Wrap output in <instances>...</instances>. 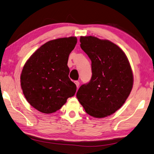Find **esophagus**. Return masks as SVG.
<instances>
[{
  "mask_svg": "<svg viewBox=\"0 0 154 154\" xmlns=\"http://www.w3.org/2000/svg\"><path fill=\"white\" fill-rule=\"evenodd\" d=\"M75 84H76V86H77V88L79 87V82H78V81H75Z\"/></svg>",
  "mask_w": 154,
  "mask_h": 154,
  "instance_id": "esophagus-1",
  "label": "esophagus"
}]
</instances>
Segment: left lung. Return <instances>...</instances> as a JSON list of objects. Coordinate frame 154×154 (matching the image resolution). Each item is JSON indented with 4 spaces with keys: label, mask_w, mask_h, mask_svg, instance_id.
Wrapping results in <instances>:
<instances>
[{
    "label": "left lung",
    "mask_w": 154,
    "mask_h": 154,
    "mask_svg": "<svg viewBox=\"0 0 154 154\" xmlns=\"http://www.w3.org/2000/svg\"><path fill=\"white\" fill-rule=\"evenodd\" d=\"M82 49L91 60L92 77L82 85L77 98L89 115L103 118L121 108L130 95L133 74L126 55L109 40L80 38Z\"/></svg>",
    "instance_id": "8db88e82"
}]
</instances>
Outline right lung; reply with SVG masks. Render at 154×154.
<instances>
[{
  "instance_id": "add662e5",
  "label": "right lung",
  "mask_w": 154,
  "mask_h": 154,
  "mask_svg": "<svg viewBox=\"0 0 154 154\" xmlns=\"http://www.w3.org/2000/svg\"><path fill=\"white\" fill-rule=\"evenodd\" d=\"M77 42L76 37L48 41L40 46L24 64L21 87L31 106L42 113L60 109L77 86L69 77L68 56Z\"/></svg>"
}]
</instances>
